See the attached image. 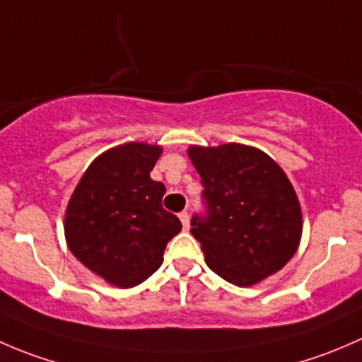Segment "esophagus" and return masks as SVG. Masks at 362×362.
I'll return each mask as SVG.
<instances>
[{
  "label": "esophagus",
  "instance_id": "obj_1",
  "mask_svg": "<svg viewBox=\"0 0 362 362\" xmlns=\"http://www.w3.org/2000/svg\"><path fill=\"white\" fill-rule=\"evenodd\" d=\"M178 218H180L184 229H189V214H187V211H182V214L178 215Z\"/></svg>",
  "mask_w": 362,
  "mask_h": 362
}]
</instances>
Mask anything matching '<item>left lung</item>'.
Wrapping results in <instances>:
<instances>
[{
	"label": "left lung",
	"instance_id": "8db88e82",
	"mask_svg": "<svg viewBox=\"0 0 362 362\" xmlns=\"http://www.w3.org/2000/svg\"><path fill=\"white\" fill-rule=\"evenodd\" d=\"M206 215L191 233L208 268L226 282L250 287L284 268L299 247L303 215L296 191L268 154L243 144L191 145Z\"/></svg>",
	"mask_w": 362,
	"mask_h": 362
}]
</instances>
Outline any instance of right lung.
<instances>
[{
	"instance_id": "obj_1",
	"label": "right lung",
	"mask_w": 362,
	"mask_h": 362,
	"mask_svg": "<svg viewBox=\"0 0 362 362\" xmlns=\"http://www.w3.org/2000/svg\"><path fill=\"white\" fill-rule=\"evenodd\" d=\"M160 154V145L141 141L108 148L89 164L68 202V249L120 289L147 280L182 229L177 215L163 208L166 187L151 178Z\"/></svg>"
}]
</instances>
